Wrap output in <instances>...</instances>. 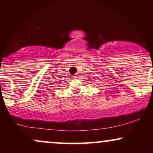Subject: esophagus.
<instances>
[{
  "mask_svg": "<svg viewBox=\"0 0 153 153\" xmlns=\"http://www.w3.org/2000/svg\"><path fill=\"white\" fill-rule=\"evenodd\" d=\"M72 78H73V79L77 78V75H74V76H72Z\"/></svg>",
  "mask_w": 153,
  "mask_h": 153,
  "instance_id": "34e87169",
  "label": "esophagus"
}]
</instances>
